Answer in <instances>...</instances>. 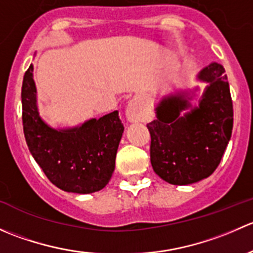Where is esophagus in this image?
Masks as SVG:
<instances>
[{
    "instance_id": "34e87169",
    "label": "esophagus",
    "mask_w": 253,
    "mask_h": 253,
    "mask_svg": "<svg viewBox=\"0 0 253 253\" xmlns=\"http://www.w3.org/2000/svg\"><path fill=\"white\" fill-rule=\"evenodd\" d=\"M126 117L129 122H138L143 119V115L141 111H138L136 104L131 101L126 109Z\"/></svg>"
}]
</instances>
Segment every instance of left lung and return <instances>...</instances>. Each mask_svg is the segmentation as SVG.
<instances>
[{"mask_svg":"<svg viewBox=\"0 0 253 253\" xmlns=\"http://www.w3.org/2000/svg\"><path fill=\"white\" fill-rule=\"evenodd\" d=\"M197 79L207 83L198 106L191 104L198 88L192 95L176 91L159 101L157 120L147 125L153 170L171 185H191L213 174L233 132V101L223 66L211 62Z\"/></svg>","mask_w":253,"mask_h":253,"instance_id":"8db88e82","label":"left lung"}]
</instances>
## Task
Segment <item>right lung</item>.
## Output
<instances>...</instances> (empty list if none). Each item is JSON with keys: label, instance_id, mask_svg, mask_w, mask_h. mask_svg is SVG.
Segmentation results:
<instances>
[{"label": "right lung", "instance_id": "1", "mask_svg": "<svg viewBox=\"0 0 253 253\" xmlns=\"http://www.w3.org/2000/svg\"><path fill=\"white\" fill-rule=\"evenodd\" d=\"M33 65L23 78V129L28 148L48 180L66 192L93 193L108 185L124 133L119 111L81 126L52 128L40 117Z\"/></svg>", "mask_w": 253, "mask_h": 253}]
</instances>
